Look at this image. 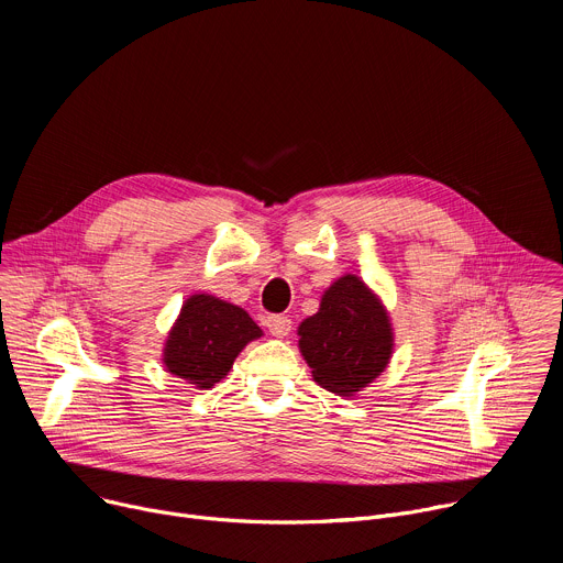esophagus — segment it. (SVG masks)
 Listing matches in <instances>:
<instances>
[{"instance_id": "esophagus-1", "label": "esophagus", "mask_w": 563, "mask_h": 563, "mask_svg": "<svg viewBox=\"0 0 563 563\" xmlns=\"http://www.w3.org/2000/svg\"><path fill=\"white\" fill-rule=\"evenodd\" d=\"M267 330H269L272 336L285 339V336L291 332V318H289V316H283V313L267 316Z\"/></svg>"}]
</instances>
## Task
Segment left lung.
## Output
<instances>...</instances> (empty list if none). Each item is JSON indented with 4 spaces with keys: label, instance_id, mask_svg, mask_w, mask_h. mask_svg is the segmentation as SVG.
Listing matches in <instances>:
<instances>
[{
    "label": "left lung",
    "instance_id": "8db88e82",
    "mask_svg": "<svg viewBox=\"0 0 563 563\" xmlns=\"http://www.w3.org/2000/svg\"><path fill=\"white\" fill-rule=\"evenodd\" d=\"M298 336L313 380L339 396L363 389L391 356V328L383 305L350 274L325 291L320 309L300 323Z\"/></svg>",
    "mask_w": 563,
    "mask_h": 563
}]
</instances>
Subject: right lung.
<instances>
[{"label":"right lung","instance_id":"obj_1","mask_svg":"<svg viewBox=\"0 0 563 563\" xmlns=\"http://www.w3.org/2000/svg\"><path fill=\"white\" fill-rule=\"evenodd\" d=\"M263 332L245 309L216 296H191L174 325L165 365L178 378L209 389L227 376L235 356Z\"/></svg>","mask_w":563,"mask_h":563}]
</instances>
